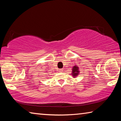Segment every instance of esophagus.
I'll list each match as a JSON object with an SVG mask.
<instances>
[{"mask_svg": "<svg viewBox=\"0 0 121 121\" xmlns=\"http://www.w3.org/2000/svg\"><path fill=\"white\" fill-rule=\"evenodd\" d=\"M63 69H59V71H60V72H61V73L63 72Z\"/></svg>", "mask_w": 121, "mask_h": 121, "instance_id": "obj_1", "label": "esophagus"}]
</instances>
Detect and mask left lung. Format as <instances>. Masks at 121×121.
Returning <instances> with one entry per match:
<instances>
[{
	"instance_id": "1",
	"label": "left lung",
	"mask_w": 121,
	"mask_h": 121,
	"mask_svg": "<svg viewBox=\"0 0 121 121\" xmlns=\"http://www.w3.org/2000/svg\"><path fill=\"white\" fill-rule=\"evenodd\" d=\"M79 67H77V65H74L72 68V73H71V75H72L73 78H75L79 75Z\"/></svg>"
}]
</instances>
